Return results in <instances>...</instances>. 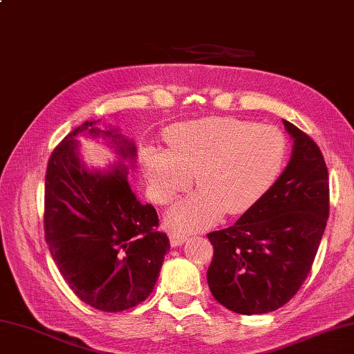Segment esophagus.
<instances>
[{"mask_svg":"<svg viewBox=\"0 0 354 354\" xmlns=\"http://www.w3.org/2000/svg\"><path fill=\"white\" fill-rule=\"evenodd\" d=\"M187 239L189 235L181 232V230H173V232H170V243L173 246H181V244L187 241Z\"/></svg>","mask_w":354,"mask_h":354,"instance_id":"esophagus-1","label":"esophagus"}]
</instances>
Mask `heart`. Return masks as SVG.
Returning a JSON list of instances; mask_svg holds the SVG:
<instances>
[{
	"label": "heart",
	"instance_id": "1",
	"mask_svg": "<svg viewBox=\"0 0 354 354\" xmlns=\"http://www.w3.org/2000/svg\"><path fill=\"white\" fill-rule=\"evenodd\" d=\"M169 150L147 147L142 164L151 194L170 204L189 187L199 190L170 214L176 226L195 229L214 223L221 212L240 214L271 187L283 169L286 139L279 128L236 118H205L173 125Z\"/></svg>",
	"mask_w": 354,
	"mask_h": 354
}]
</instances>
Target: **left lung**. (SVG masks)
<instances>
[{"label": "left lung", "instance_id": "8db88e82", "mask_svg": "<svg viewBox=\"0 0 354 354\" xmlns=\"http://www.w3.org/2000/svg\"><path fill=\"white\" fill-rule=\"evenodd\" d=\"M286 169L230 227L207 239L214 259L207 271L212 295L239 314L279 310L304 285L330 214L328 169L317 144L291 122Z\"/></svg>", "mask_w": 354, "mask_h": 354}]
</instances>
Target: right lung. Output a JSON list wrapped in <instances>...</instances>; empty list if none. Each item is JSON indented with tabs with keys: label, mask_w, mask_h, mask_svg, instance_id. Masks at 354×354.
Wrapping results in <instances>:
<instances>
[{
	"label": "right lung",
	"mask_w": 354,
	"mask_h": 354,
	"mask_svg": "<svg viewBox=\"0 0 354 354\" xmlns=\"http://www.w3.org/2000/svg\"><path fill=\"white\" fill-rule=\"evenodd\" d=\"M85 122L55 147L44 183V239L69 288L95 310L118 313L151 294L170 249L158 232L156 209L140 204L128 184L127 167L88 170L75 136L110 139L122 159L136 158V147L118 130Z\"/></svg>",
	"instance_id": "add662e5"
}]
</instances>
